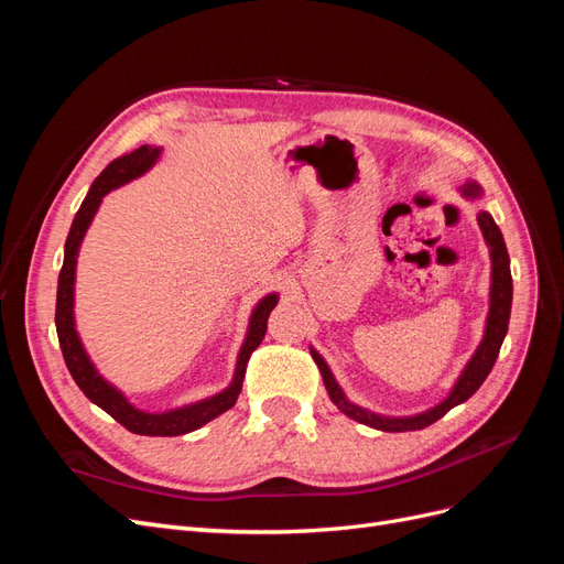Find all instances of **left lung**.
<instances>
[{
	"label": "left lung",
	"mask_w": 564,
	"mask_h": 564,
	"mask_svg": "<svg viewBox=\"0 0 564 564\" xmlns=\"http://www.w3.org/2000/svg\"><path fill=\"white\" fill-rule=\"evenodd\" d=\"M460 193L466 197L475 199L480 197V185L477 183H466L460 187ZM477 224L482 228L485 240L491 249V303H489V317H487V329H485V338L480 348L475 350V355L470 357V362L466 365L464 373H460L454 390L449 392V398L445 402H440L437 406L429 409V412L416 414V416H406V419H390V416H381V414H373L367 412V409L357 406L352 402L346 400L344 390L338 388V383L334 381L332 371L327 367V362L322 360V357L313 352V360L322 373V381L327 386V392L332 402L344 412L346 416L355 419L357 423H365L371 425V429L377 431H386V433H404V431H421L425 425L435 423L437 419L445 416L449 409H454L456 404L466 402L473 392L482 386V381L489 377V371L497 362L501 344L506 338L508 332V319H510V303H513V278H510V259H508V249L503 242V235L499 230V226L494 224V218L487 212L477 214Z\"/></svg>",
	"instance_id": "left-lung-1"
}]
</instances>
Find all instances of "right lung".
Listing matches in <instances>:
<instances>
[{
	"label": "right lung",
	"mask_w": 564,
	"mask_h": 564,
	"mask_svg": "<svg viewBox=\"0 0 564 564\" xmlns=\"http://www.w3.org/2000/svg\"><path fill=\"white\" fill-rule=\"evenodd\" d=\"M160 158V148H150V145H141L139 150L129 152V155H122L112 160L100 176L94 181L89 195L84 197L82 207L73 220L70 235L65 240V259H63V268L58 275V296H56V332H58V344L63 350V360L70 369L75 383L79 386V390L87 395L94 404H98L104 412H108L117 423H122L127 431L135 433V435H150V437H174V435H185L199 425L209 423L212 419H216L218 414L228 412V409L237 402V395L242 390V381H245V371H247V362L251 352L261 346V340L265 336L268 329V317L272 313V308L278 305V296L270 294L265 296L256 311L251 315L249 322V334L245 346L240 350V360H237V369H235V379L230 383V388H226L218 395L195 402L191 406H181L174 409V412H164V414H148L141 412L127 402V398L119 392L117 388H112L100 373L96 371V367L91 365L89 355L84 352L82 340L75 332V317H73V301H75V265H77V251L82 245V237L87 232L94 214L98 212V204L104 199V195H108L112 187L129 183L131 178L145 174L148 169L155 164V160Z\"/></svg>",
	"instance_id": "1"
}]
</instances>
